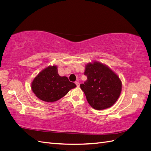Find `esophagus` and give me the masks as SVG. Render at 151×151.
I'll return each mask as SVG.
<instances>
[{
	"label": "esophagus",
	"instance_id": "1",
	"mask_svg": "<svg viewBox=\"0 0 151 151\" xmlns=\"http://www.w3.org/2000/svg\"><path fill=\"white\" fill-rule=\"evenodd\" d=\"M75 83H76V86H77V87H79L80 84H79V81H77Z\"/></svg>",
	"mask_w": 151,
	"mask_h": 151
}]
</instances>
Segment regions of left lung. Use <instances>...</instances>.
Returning a JSON list of instances; mask_svg holds the SVG:
<instances>
[{
	"instance_id": "8db88e82",
	"label": "left lung",
	"mask_w": 151,
	"mask_h": 151,
	"mask_svg": "<svg viewBox=\"0 0 151 151\" xmlns=\"http://www.w3.org/2000/svg\"><path fill=\"white\" fill-rule=\"evenodd\" d=\"M84 74L88 80L80 87L90 106L97 110L112 106L122 92V83L118 76L96 60L87 63Z\"/></svg>"
}]
</instances>
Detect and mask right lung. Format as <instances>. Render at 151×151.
Masks as SVG:
<instances>
[{"instance_id":"1","label":"right lung","mask_w":151,"mask_h":151,"mask_svg":"<svg viewBox=\"0 0 151 151\" xmlns=\"http://www.w3.org/2000/svg\"><path fill=\"white\" fill-rule=\"evenodd\" d=\"M76 85L66 76H60L57 65H50L41 71L31 83L32 91L45 102H55L61 99Z\"/></svg>"}]
</instances>
